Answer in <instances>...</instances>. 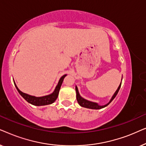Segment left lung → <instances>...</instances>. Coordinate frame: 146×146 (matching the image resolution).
Wrapping results in <instances>:
<instances>
[{
	"label": "left lung",
	"mask_w": 146,
	"mask_h": 146,
	"mask_svg": "<svg viewBox=\"0 0 146 146\" xmlns=\"http://www.w3.org/2000/svg\"><path fill=\"white\" fill-rule=\"evenodd\" d=\"M121 84H119L118 88L117 89V90L115 91V92L114 93V94L111 98V99L110 100V101L107 104H106L104 106H99L98 104L95 103V102H90L88 100H86L82 98L80 96L79 94V92H78V88L76 86V99H77V101L78 102L80 105L82 107H84V108H90V109H96V110H98V109H101V108H104L106 106H107L111 102V101L113 100V99H114V98L116 96L117 94L118 93V91L119 88H120L121 87Z\"/></svg>",
	"instance_id": "left-lung-1"
}]
</instances>
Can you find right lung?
<instances>
[{
  "mask_svg": "<svg viewBox=\"0 0 146 146\" xmlns=\"http://www.w3.org/2000/svg\"><path fill=\"white\" fill-rule=\"evenodd\" d=\"M66 76V74L62 76L60 78V80L58 82V85L56 86V87L55 88V90L54 91V92L52 94H51L48 95V96H42V97H35V96H33L27 94L22 92L18 88L17 85H16V84H15V85L20 94H21L29 103L35 106L48 105V104H50L53 103L57 99L60 89L61 85L62 84L64 78Z\"/></svg>",
  "mask_w": 146,
  "mask_h": 146,
  "instance_id": "add662e5",
  "label": "right lung"
}]
</instances>
